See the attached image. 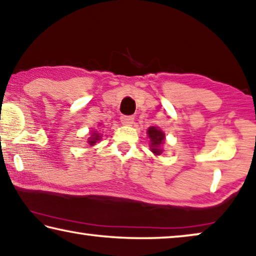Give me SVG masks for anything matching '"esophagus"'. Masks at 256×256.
I'll list each match as a JSON object with an SVG mask.
<instances>
[{
    "mask_svg": "<svg viewBox=\"0 0 256 256\" xmlns=\"http://www.w3.org/2000/svg\"><path fill=\"white\" fill-rule=\"evenodd\" d=\"M133 120H134V117H132V116H122L120 117L122 124H124V125L132 124Z\"/></svg>",
    "mask_w": 256,
    "mask_h": 256,
    "instance_id": "1",
    "label": "esophagus"
}]
</instances>
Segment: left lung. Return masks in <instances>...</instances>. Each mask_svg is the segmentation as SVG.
I'll list each match as a JSON object with an SVG mask.
<instances>
[{"instance_id":"obj_1","label":"left lung","mask_w":256,"mask_h":256,"mask_svg":"<svg viewBox=\"0 0 256 256\" xmlns=\"http://www.w3.org/2000/svg\"><path fill=\"white\" fill-rule=\"evenodd\" d=\"M147 132H148V136L150 138L152 152H154V154L158 155L160 152H162L160 146L164 142V138H166L164 133H163L158 128H154V126L148 128Z\"/></svg>"}]
</instances>
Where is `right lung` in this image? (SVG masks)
<instances>
[{
  "instance_id": "right-lung-1",
  "label": "right lung",
  "mask_w": 256,
  "mask_h": 256,
  "mask_svg": "<svg viewBox=\"0 0 256 256\" xmlns=\"http://www.w3.org/2000/svg\"><path fill=\"white\" fill-rule=\"evenodd\" d=\"M98 140H100V134H98V133H93V136H92L88 140V144H90V146H93V144L96 142Z\"/></svg>"
}]
</instances>
